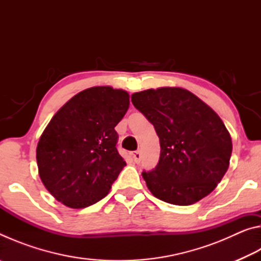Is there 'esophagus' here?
Masks as SVG:
<instances>
[{"label":"esophagus","instance_id":"esophagus-1","mask_svg":"<svg viewBox=\"0 0 261 261\" xmlns=\"http://www.w3.org/2000/svg\"><path fill=\"white\" fill-rule=\"evenodd\" d=\"M134 160L136 163H139L141 160V152L140 151H136L134 153Z\"/></svg>","mask_w":261,"mask_h":261}]
</instances>
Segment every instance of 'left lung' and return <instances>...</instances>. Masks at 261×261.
<instances>
[{"instance_id":"8db88e82","label":"left lung","mask_w":261,"mask_h":261,"mask_svg":"<svg viewBox=\"0 0 261 261\" xmlns=\"http://www.w3.org/2000/svg\"><path fill=\"white\" fill-rule=\"evenodd\" d=\"M135 107L154 125L160 159L141 175L160 200L187 206L216 188L226 174L232 144L213 109L180 87H161L131 95Z\"/></svg>"}]
</instances>
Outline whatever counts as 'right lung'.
<instances>
[{
    "label": "right lung",
    "mask_w": 261,
    "mask_h": 261,
    "mask_svg": "<svg viewBox=\"0 0 261 261\" xmlns=\"http://www.w3.org/2000/svg\"><path fill=\"white\" fill-rule=\"evenodd\" d=\"M129 94L109 86L79 92L57 112L39 139V176L56 200L84 208L107 196L126 166L116 148Z\"/></svg>",
    "instance_id": "add662e5"
}]
</instances>
